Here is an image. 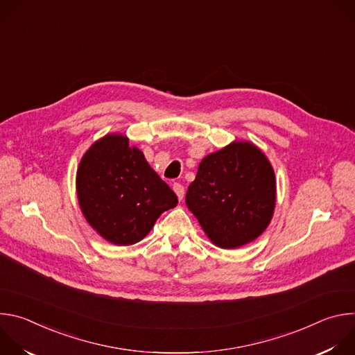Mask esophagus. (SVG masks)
I'll return each mask as SVG.
<instances>
[{
	"instance_id": "34e87169",
	"label": "esophagus",
	"mask_w": 355,
	"mask_h": 355,
	"mask_svg": "<svg viewBox=\"0 0 355 355\" xmlns=\"http://www.w3.org/2000/svg\"><path fill=\"white\" fill-rule=\"evenodd\" d=\"M173 189H174V192L177 193L178 199L181 200V199L184 198V193H185V189H184V187H182L180 182H175V184L173 185Z\"/></svg>"
}]
</instances>
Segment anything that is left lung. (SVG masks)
<instances>
[{
  "mask_svg": "<svg viewBox=\"0 0 355 355\" xmlns=\"http://www.w3.org/2000/svg\"><path fill=\"white\" fill-rule=\"evenodd\" d=\"M275 198V174L266 155L250 141H233L202 159L185 204L209 240L230 250L267 229Z\"/></svg>",
  "mask_w": 355,
  "mask_h": 355,
  "instance_id": "8db88e82",
  "label": "left lung"
}]
</instances>
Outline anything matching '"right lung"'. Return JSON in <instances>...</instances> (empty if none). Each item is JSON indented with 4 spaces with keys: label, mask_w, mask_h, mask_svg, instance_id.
Segmentation results:
<instances>
[{
    "label": "right lung",
    "mask_w": 355,
    "mask_h": 355,
    "mask_svg": "<svg viewBox=\"0 0 355 355\" xmlns=\"http://www.w3.org/2000/svg\"><path fill=\"white\" fill-rule=\"evenodd\" d=\"M77 196L87 222L112 244L140 241L159 216L178 204L173 189L123 135H107L83 156Z\"/></svg>",
    "instance_id": "add662e5"
}]
</instances>
